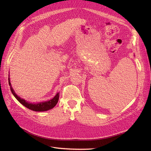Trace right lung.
Returning a JSON list of instances; mask_svg holds the SVG:
<instances>
[{
    "instance_id": "add662e5",
    "label": "right lung",
    "mask_w": 151,
    "mask_h": 151,
    "mask_svg": "<svg viewBox=\"0 0 151 151\" xmlns=\"http://www.w3.org/2000/svg\"><path fill=\"white\" fill-rule=\"evenodd\" d=\"M9 84L10 86V88H11L12 93L13 94L14 96V97L17 99V101L20 103H21L22 105H24V106L27 108L31 109V110L35 111H47L50 109H52L58 103V98H59V94L60 93H57L55 96L53 98H52V99L49 100L48 101L40 102L37 103H30L28 101H25L24 99L19 98V96H18L15 93L14 91L13 90L11 86L9 77Z\"/></svg>"
}]
</instances>
